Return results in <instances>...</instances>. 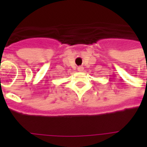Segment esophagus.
I'll list each match as a JSON object with an SVG mask.
<instances>
[{"label":"esophagus","instance_id":"esophagus-1","mask_svg":"<svg viewBox=\"0 0 147 147\" xmlns=\"http://www.w3.org/2000/svg\"><path fill=\"white\" fill-rule=\"evenodd\" d=\"M83 70H84V68H83V67H82V66L78 67V71H82Z\"/></svg>","mask_w":147,"mask_h":147}]
</instances>
